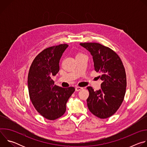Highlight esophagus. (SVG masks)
Masks as SVG:
<instances>
[{"instance_id":"obj_1","label":"esophagus","mask_w":147,"mask_h":147,"mask_svg":"<svg viewBox=\"0 0 147 147\" xmlns=\"http://www.w3.org/2000/svg\"><path fill=\"white\" fill-rule=\"evenodd\" d=\"M82 89H83L82 87H76V91H79L81 90Z\"/></svg>"}]
</instances>
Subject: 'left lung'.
Returning a JSON list of instances; mask_svg holds the SVG:
<instances>
[{
  "instance_id": "left-lung-1",
  "label": "left lung",
  "mask_w": 147,
  "mask_h": 147,
  "mask_svg": "<svg viewBox=\"0 0 147 147\" xmlns=\"http://www.w3.org/2000/svg\"><path fill=\"white\" fill-rule=\"evenodd\" d=\"M92 56L94 69L100 73V89L94 91L88 87L87 99L90 111L100 119L111 117L122 103L127 86L126 75L122 61L113 50L98 43H81Z\"/></svg>"
}]
</instances>
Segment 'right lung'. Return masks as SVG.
<instances>
[{
	"mask_svg": "<svg viewBox=\"0 0 147 147\" xmlns=\"http://www.w3.org/2000/svg\"><path fill=\"white\" fill-rule=\"evenodd\" d=\"M68 47L65 44L44 49L35 57L28 73L30 99L37 112L50 120L64 115L66 103L75 91L72 87L65 88L55 85L51 78L59 72L60 59Z\"/></svg>",
	"mask_w": 147,
	"mask_h": 147,
	"instance_id": "1",
	"label": "right lung"
}]
</instances>
